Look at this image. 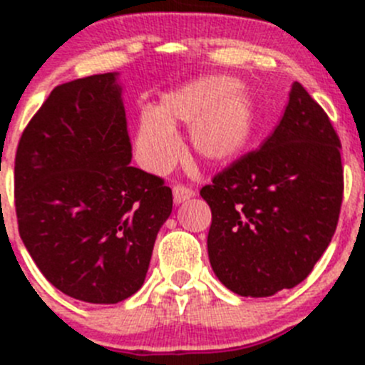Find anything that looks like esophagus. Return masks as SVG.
<instances>
[{
    "mask_svg": "<svg viewBox=\"0 0 365 365\" xmlns=\"http://www.w3.org/2000/svg\"><path fill=\"white\" fill-rule=\"evenodd\" d=\"M192 197H193V190L192 188H188V186H185V185L173 186V201H175L177 205L188 201V199H192Z\"/></svg>",
    "mask_w": 365,
    "mask_h": 365,
    "instance_id": "obj_1",
    "label": "esophagus"
}]
</instances>
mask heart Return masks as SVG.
<instances>
[{"instance_id": "heart-1", "label": "heart", "mask_w": 365, "mask_h": 365, "mask_svg": "<svg viewBox=\"0 0 365 365\" xmlns=\"http://www.w3.org/2000/svg\"><path fill=\"white\" fill-rule=\"evenodd\" d=\"M177 124L190 125L193 153L208 166H222L243 155L254 137L252 96L230 76H201L160 96L143 109L135 128V151L146 170L166 172L180 153Z\"/></svg>"}]
</instances>
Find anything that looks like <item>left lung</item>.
I'll use <instances>...</instances> for the list:
<instances>
[{
  "instance_id": "obj_1",
  "label": "left lung",
  "mask_w": 365,
  "mask_h": 365,
  "mask_svg": "<svg viewBox=\"0 0 365 365\" xmlns=\"http://www.w3.org/2000/svg\"><path fill=\"white\" fill-rule=\"evenodd\" d=\"M340 138L299 82L259 150L202 186L208 257L222 285L267 298L307 278L333 240L344 195Z\"/></svg>"
}]
</instances>
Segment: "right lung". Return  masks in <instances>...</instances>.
I'll return each mask as SVG.
<instances>
[{
    "label": "right lung",
    "instance_id": "obj_1",
    "mask_svg": "<svg viewBox=\"0 0 365 365\" xmlns=\"http://www.w3.org/2000/svg\"><path fill=\"white\" fill-rule=\"evenodd\" d=\"M118 73L54 87L19 138L14 199L21 241L47 282L87 303L143 287L172 190L130 166Z\"/></svg>",
    "mask_w": 365,
    "mask_h": 365
}]
</instances>
